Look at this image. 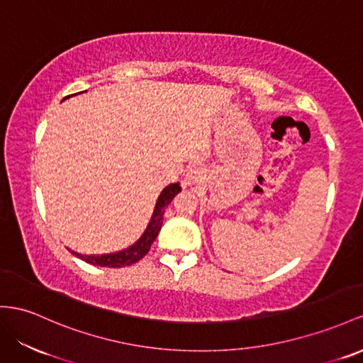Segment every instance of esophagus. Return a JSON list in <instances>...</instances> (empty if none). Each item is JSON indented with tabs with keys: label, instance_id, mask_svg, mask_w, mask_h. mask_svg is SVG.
Segmentation results:
<instances>
[{
	"label": "esophagus",
	"instance_id": "esophagus-1",
	"mask_svg": "<svg viewBox=\"0 0 363 363\" xmlns=\"http://www.w3.org/2000/svg\"><path fill=\"white\" fill-rule=\"evenodd\" d=\"M203 176H206V170L201 169V167H191V169L187 172V181L194 184L201 181Z\"/></svg>",
	"mask_w": 363,
	"mask_h": 363
}]
</instances>
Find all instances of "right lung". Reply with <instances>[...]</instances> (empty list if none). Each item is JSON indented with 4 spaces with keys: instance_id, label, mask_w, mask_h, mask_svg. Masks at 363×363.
<instances>
[{
    "instance_id": "right-lung-1",
    "label": "right lung",
    "mask_w": 363,
    "mask_h": 363,
    "mask_svg": "<svg viewBox=\"0 0 363 363\" xmlns=\"http://www.w3.org/2000/svg\"><path fill=\"white\" fill-rule=\"evenodd\" d=\"M179 191H181L179 184H170L169 187H165L162 190V193L160 194V198H157L150 224H148L147 230L144 231V235L141 236V239H139L135 245H132L127 250H123V252L110 253V255H101V256H98V255H93V256L79 255V253H75V252H72V253L75 255L77 257L82 259V261H86L87 264L98 265V267H108V268H123V267L133 265L138 261H141V259L148 252H150V247L155 242L157 233H160V230L162 227L165 207L169 206V203L173 201V198Z\"/></svg>"
}]
</instances>
